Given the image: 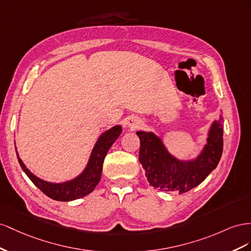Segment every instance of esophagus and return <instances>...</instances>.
Returning <instances> with one entry per match:
<instances>
[{
	"label": "esophagus",
	"mask_w": 251,
	"mask_h": 251,
	"mask_svg": "<svg viewBox=\"0 0 251 251\" xmlns=\"http://www.w3.org/2000/svg\"><path fill=\"white\" fill-rule=\"evenodd\" d=\"M127 125H128V127L130 128L131 130H134V129H137V128H139L142 125V121L140 119H138V118H132V119H130L129 121H128Z\"/></svg>",
	"instance_id": "obj_1"
}]
</instances>
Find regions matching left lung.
Returning <instances> with one entry per match:
<instances>
[{"instance_id":"obj_1","label":"left lung","mask_w":251,"mask_h":251,"mask_svg":"<svg viewBox=\"0 0 251 251\" xmlns=\"http://www.w3.org/2000/svg\"><path fill=\"white\" fill-rule=\"evenodd\" d=\"M140 138L139 160L150 186L164 191L187 192L201 184L216 169L223 152V117L213 121L207 143L192 160H178L163 140L151 131H137Z\"/></svg>"}]
</instances>
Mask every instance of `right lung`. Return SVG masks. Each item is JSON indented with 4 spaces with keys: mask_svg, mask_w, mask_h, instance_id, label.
<instances>
[{
    "mask_svg": "<svg viewBox=\"0 0 251 251\" xmlns=\"http://www.w3.org/2000/svg\"><path fill=\"white\" fill-rule=\"evenodd\" d=\"M121 132L122 126L116 125L100 135L94 146V149H92V151L90 153L87 165H86L85 169L82 171V174L73 178V180H69L66 182L51 183L42 180V178L34 176L31 171L25 166L23 161L20 159L16 148L17 156L21 167H22L27 176L29 177L31 182L37 186L40 190L44 192L47 197L55 200V201L61 202L74 201V200L83 198L94 191L96 186L99 184L100 180H101L103 162L105 156L107 152H108L111 145L119 138Z\"/></svg>",
    "mask_w": 251,
    "mask_h": 251,
    "instance_id": "obj_1",
    "label": "right lung"
}]
</instances>
